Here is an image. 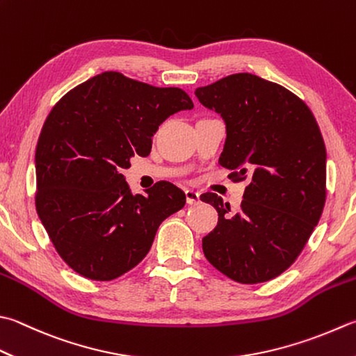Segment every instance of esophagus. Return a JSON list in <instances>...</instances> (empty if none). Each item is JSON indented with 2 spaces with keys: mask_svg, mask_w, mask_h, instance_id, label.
Returning a JSON list of instances; mask_svg holds the SVG:
<instances>
[{
  "mask_svg": "<svg viewBox=\"0 0 356 356\" xmlns=\"http://www.w3.org/2000/svg\"><path fill=\"white\" fill-rule=\"evenodd\" d=\"M186 201L187 204H198L200 203V193L195 191L187 189L186 191Z\"/></svg>",
  "mask_w": 356,
  "mask_h": 356,
  "instance_id": "1",
  "label": "esophagus"
}]
</instances>
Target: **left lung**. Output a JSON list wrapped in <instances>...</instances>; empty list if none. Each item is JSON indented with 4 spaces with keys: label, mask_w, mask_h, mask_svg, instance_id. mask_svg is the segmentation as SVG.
I'll use <instances>...</instances> for the list:
<instances>
[{
    "label": "left lung",
    "mask_w": 356,
    "mask_h": 356,
    "mask_svg": "<svg viewBox=\"0 0 356 356\" xmlns=\"http://www.w3.org/2000/svg\"><path fill=\"white\" fill-rule=\"evenodd\" d=\"M195 96L226 124L220 164L245 181L243 203L207 192L201 201L218 212L203 238L212 266L238 284H260L288 270L310 238L325 204V144L302 99L250 72L201 86Z\"/></svg>",
    "instance_id": "obj_1"
}]
</instances>
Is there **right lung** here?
I'll return each mask as SVG.
<instances>
[{"label":"right lung","instance_id":"right-lung-1","mask_svg":"<svg viewBox=\"0 0 356 356\" xmlns=\"http://www.w3.org/2000/svg\"><path fill=\"white\" fill-rule=\"evenodd\" d=\"M181 88H158L106 71L54 105L35 149V207L58 256L91 280H113L150 251L156 231L183 209L184 192L159 181L131 193L120 172L147 156L170 115L192 110Z\"/></svg>","mask_w":356,"mask_h":356}]
</instances>
